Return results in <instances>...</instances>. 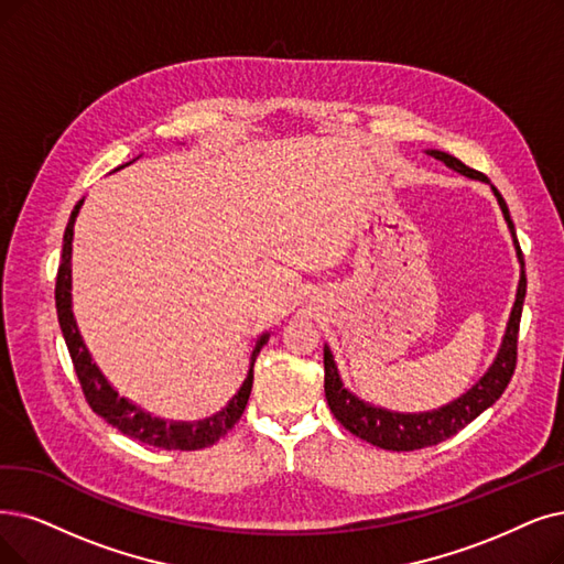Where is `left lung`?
<instances>
[{
    "instance_id": "1",
    "label": "left lung",
    "mask_w": 564,
    "mask_h": 564,
    "mask_svg": "<svg viewBox=\"0 0 564 564\" xmlns=\"http://www.w3.org/2000/svg\"><path fill=\"white\" fill-rule=\"evenodd\" d=\"M427 154L444 162L448 169H454L471 180H481V183L490 185V180L484 173L465 166L452 154L440 152V150H427ZM490 189L502 208L507 227L513 236L518 263H521V280H518L516 301H513V307L509 314V324H507V330L502 337V347H500L498 356H495L492 366L488 368V372L477 381L475 387H471L467 393H463L458 400L444 404V408L433 410V412L402 414V412L375 408V404L364 402L354 393H349L343 384L340 375H337V366H335L330 349L324 345V391H326L328 408H330L333 416L340 421L351 435L366 440L379 448H387V452H414V448L433 446V444H440L452 435H456L469 421H475L484 410H488L490 404L505 393L507 384L511 381V375L516 370L518 326H521V312H523L528 280H525L523 252H521V245H518V240H516V229H513V221L509 217V208L505 204L502 194L492 185H490Z\"/></svg>"
}]
</instances>
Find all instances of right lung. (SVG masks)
<instances>
[{
    "label": "right lung",
    "instance_id": "add662e5",
    "mask_svg": "<svg viewBox=\"0 0 564 564\" xmlns=\"http://www.w3.org/2000/svg\"><path fill=\"white\" fill-rule=\"evenodd\" d=\"M80 206H83V200H78L76 204L72 217H69V224H66V231H64L62 261L57 268V282H55V305H57V319H59L64 343H66V347H69L74 370L78 375L80 389L85 393L87 404L93 408L95 414H99L112 427H118L122 435H127L131 440H139L143 444L169 448V452L171 448H177V452H196V448L213 446L219 437H224L231 431L236 421L245 412V404H247V400H250V393H252V379H254L252 366L257 360V354L268 343V333H263L257 340V347L250 358V372H247V379L242 381L240 391L231 398L227 408L210 419L194 421V423L164 421V419L150 416L148 412L137 408V404H131L127 398H120L118 391L108 384V379L97 368L93 356H89L83 337H80V330L76 326L74 310H72V240H74V221H76Z\"/></svg>",
    "mask_w": 564,
    "mask_h": 564
}]
</instances>
